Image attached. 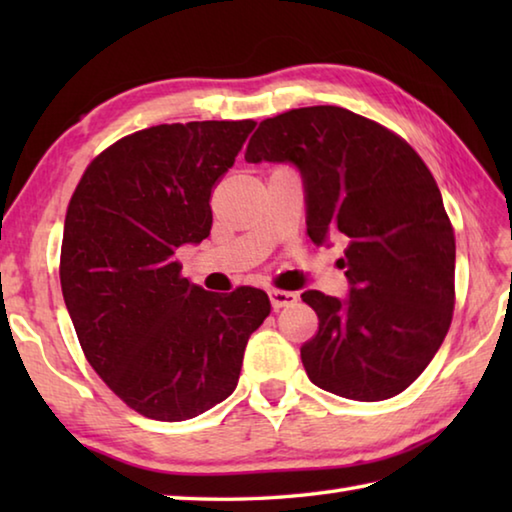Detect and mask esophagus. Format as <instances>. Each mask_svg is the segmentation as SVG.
Here are the masks:
<instances>
[{"label":"esophagus","mask_w":512,"mask_h":512,"mask_svg":"<svg viewBox=\"0 0 512 512\" xmlns=\"http://www.w3.org/2000/svg\"><path fill=\"white\" fill-rule=\"evenodd\" d=\"M268 296H271V305H273L275 311H280L284 307H291L293 302H298V293H293V291L273 289L271 293H268Z\"/></svg>","instance_id":"esophagus-1"}]
</instances>
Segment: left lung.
Listing matches in <instances>:
<instances>
[{
	"instance_id": "8db88e82",
	"label": "left lung",
	"mask_w": 512,
	"mask_h": 512,
	"mask_svg": "<svg viewBox=\"0 0 512 512\" xmlns=\"http://www.w3.org/2000/svg\"><path fill=\"white\" fill-rule=\"evenodd\" d=\"M248 162H293L305 180L307 235L343 237L350 298L305 291L318 332L300 348L318 388L357 402L406 391L454 316L456 239L427 164L400 135L339 106L264 119Z\"/></svg>"
}]
</instances>
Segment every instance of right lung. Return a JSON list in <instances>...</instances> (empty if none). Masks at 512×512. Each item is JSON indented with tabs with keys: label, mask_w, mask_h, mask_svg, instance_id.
I'll return each instance as SVG.
<instances>
[{
	"label": "right lung",
	"mask_w": 512,
	"mask_h": 512,
	"mask_svg": "<svg viewBox=\"0 0 512 512\" xmlns=\"http://www.w3.org/2000/svg\"><path fill=\"white\" fill-rule=\"evenodd\" d=\"M253 119L160 124L94 158L67 205L60 287L85 359L144 418L180 422L237 388L262 289L228 296L183 277L176 250L212 228L210 198Z\"/></svg>",
	"instance_id": "obj_1"
}]
</instances>
